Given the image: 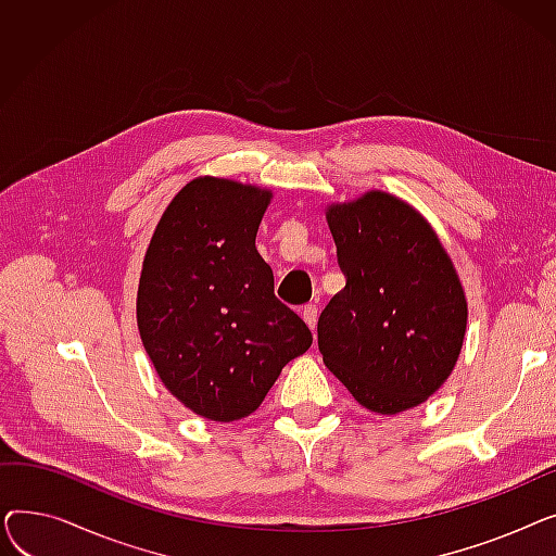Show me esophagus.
<instances>
[{
  "instance_id": "obj_1",
  "label": "esophagus",
  "mask_w": 556,
  "mask_h": 556,
  "mask_svg": "<svg viewBox=\"0 0 556 556\" xmlns=\"http://www.w3.org/2000/svg\"><path fill=\"white\" fill-rule=\"evenodd\" d=\"M302 317H304V323L311 327V331H315V323H317V306H315V304H306V306L302 308Z\"/></svg>"
}]
</instances>
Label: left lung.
Returning a JSON list of instances; mask_svg holds the SVG:
<instances>
[{
    "label": "left lung",
    "instance_id": "1",
    "mask_svg": "<svg viewBox=\"0 0 556 556\" xmlns=\"http://www.w3.org/2000/svg\"><path fill=\"white\" fill-rule=\"evenodd\" d=\"M327 220L344 288L317 319L325 365L371 413L424 403L451 376L466 300L437 233L410 204L369 191Z\"/></svg>",
    "mask_w": 556,
    "mask_h": 556
}]
</instances>
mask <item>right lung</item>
Listing matches in <instances>:
<instances>
[{
    "label": "right lung",
    "mask_w": 556,
    "mask_h": 556,
    "mask_svg": "<svg viewBox=\"0 0 556 556\" xmlns=\"http://www.w3.org/2000/svg\"><path fill=\"white\" fill-rule=\"evenodd\" d=\"M270 193L198 178L170 200L146 250L137 325L162 383L195 415H252L286 363L313 342L275 298L254 239Z\"/></svg>",
    "instance_id": "add662e5"
}]
</instances>
